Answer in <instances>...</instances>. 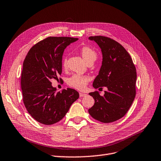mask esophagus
Masks as SVG:
<instances>
[{"instance_id":"obj_1","label":"esophagus","mask_w":161,"mask_h":161,"mask_svg":"<svg viewBox=\"0 0 161 161\" xmlns=\"http://www.w3.org/2000/svg\"><path fill=\"white\" fill-rule=\"evenodd\" d=\"M87 94H85V93H82V92H80L79 93V96H80V97H85V96H86Z\"/></svg>"}]
</instances>
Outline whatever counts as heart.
Here are the masks:
<instances>
[{"instance_id":"heart-1","label":"heart","mask_w":161,"mask_h":161,"mask_svg":"<svg viewBox=\"0 0 161 161\" xmlns=\"http://www.w3.org/2000/svg\"><path fill=\"white\" fill-rule=\"evenodd\" d=\"M81 56L85 59L86 64L89 62H94L97 58V53L93 50L88 47H84L80 49ZM67 66V59L64 58L63 60V67L65 68ZM89 78L86 76H82L78 74H74L71 76L67 80V84L69 86L82 90L85 89Z\"/></svg>"}]
</instances>
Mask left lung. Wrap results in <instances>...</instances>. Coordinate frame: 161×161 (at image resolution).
Returning a JSON list of instances; mask_svg holds the SVG:
<instances>
[{"label":"left lung","mask_w":161,"mask_h":161,"mask_svg":"<svg viewBox=\"0 0 161 161\" xmlns=\"http://www.w3.org/2000/svg\"><path fill=\"white\" fill-rule=\"evenodd\" d=\"M88 39L97 44L103 58L93 87L108 88L103 96L97 91L89 93L95 103L88 113L94 119L109 123L124 117L133 103L136 69L128 52L117 41L103 36H90Z\"/></svg>","instance_id":"1"}]
</instances>
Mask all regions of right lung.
Segmentation results:
<instances>
[{
    "mask_svg": "<svg viewBox=\"0 0 161 161\" xmlns=\"http://www.w3.org/2000/svg\"><path fill=\"white\" fill-rule=\"evenodd\" d=\"M77 40L48 37L35 44L25 58L21 78L23 101L28 113L41 124L51 125L62 120L79 97L72 88L56 92L50 81L62 73L64 50Z\"/></svg>",
    "mask_w": 161,
    "mask_h": 161,
    "instance_id": "obj_1",
    "label": "right lung"
}]
</instances>
